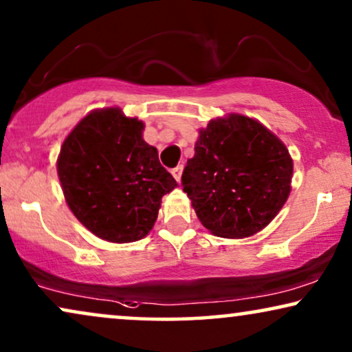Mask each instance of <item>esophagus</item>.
Wrapping results in <instances>:
<instances>
[{"mask_svg":"<svg viewBox=\"0 0 352 352\" xmlns=\"http://www.w3.org/2000/svg\"><path fill=\"white\" fill-rule=\"evenodd\" d=\"M182 172H184V166H177V167L172 168V175H173V179H175L177 182H180Z\"/></svg>","mask_w":352,"mask_h":352,"instance_id":"obj_1","label":"esophagus"}]
</instances>
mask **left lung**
Masks as SVG:
<instances>
[{"instance_id": "obj_1", "label": "left lung", "mask_w": 352, "mask_h": 352, "mask_svg": "<svg viewBox=\"0 0 352 352\" xmlns=\"http://www.w3.org/2000/svg\"><path fill=\"white\" fill-rule=\"evenodd\" d=\"M292 177L285 144L257 120L230 114L201 130L182 185L208 230L245 238L262 230L283 208Z\"/></svg>"}]
</instances>
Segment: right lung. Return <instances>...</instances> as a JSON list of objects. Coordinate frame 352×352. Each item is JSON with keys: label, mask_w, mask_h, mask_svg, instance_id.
I'll list each match as a JSON object with an SVG mask.
<instances>
[{"label": "right lung", "mask_w": 352, "mask_h": 352, "mask_svg": "<svg viewBox=\"0 0 352 352\" xmlns=\"http://www.w3.org/2000/svg\"><path fill=\"white\" fill-rule=\"evenodd\" d=\"M142 132L143 122L109 107L83 117L60 148L58 175L65 201L102 240L130 243L146 236L162 196L177 186Z\"/></svg>", "instance_id": "obj_1"}]
</instances>
